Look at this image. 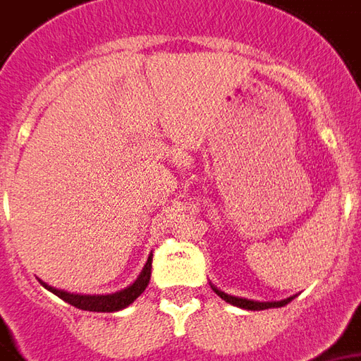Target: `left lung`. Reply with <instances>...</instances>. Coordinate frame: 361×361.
<instances>
[{
    "label": "left lung",
    "instance_id": "left-lung-1",
    "mask_svg": "<svg viewBox=\"0 0 361 361\" xmlns=\"http://www.w3.org/2000/svg\"><path fill=\"white\" fill-rule=\"evenodd\" d=\"M214 293L224 299L226 302H230L233 307H240V309H247V310H265V309H279V307H285V305H289L293 297L285 300H275V302H257V300H247V299H238V297H232V295H226L222 290H218L216 287H212Z\"/></svg>",
    "mask_w": 361,
    "mask_h": 361
}]
</instances>
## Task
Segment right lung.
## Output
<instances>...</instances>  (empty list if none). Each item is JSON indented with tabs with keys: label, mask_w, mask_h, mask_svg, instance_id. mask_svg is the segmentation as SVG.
I'll use <instances>...</instances> for the list:
<instances>
[{
	"label": "right lung",
	"mask_w": 361,
	"mask_h": 361,
	"mask_svg": "<svg viewBox=\"0 0 361 361\" xmlns=\"http://www.w3.org/2000/svg\"><path fill=\"white\" fill-rule=\"evenodd\" d=\"M151 261H153V257L149 255L147 263H145V267L141 271L137 281L133 285H129L128 289L114 293V295H72V293H66V290L52 289V287L44 285V283L43 287L54 293L56 297H61L64 302L76 307V309L92 310V312H114V310L126 309L128 305H131L145 290V287L149 285V279H151Z\"/></svg>",
	"instance_id": "right-lung-1"
}]
</instances>
